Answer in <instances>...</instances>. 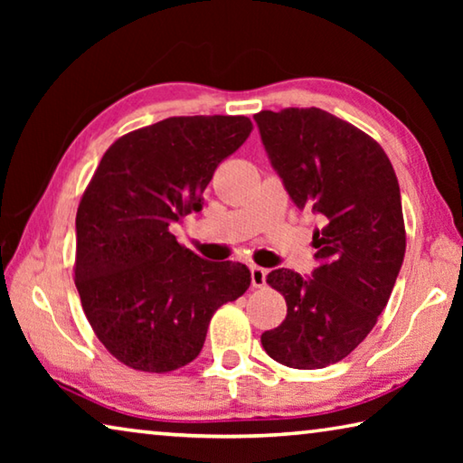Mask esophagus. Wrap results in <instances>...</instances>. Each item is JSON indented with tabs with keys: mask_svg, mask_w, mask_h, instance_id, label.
Here are the masks:
<instances>
[{
	"mask_svg": "<svg viewBox=\"0 0 463 463\" xmlns=\"http://www.w3.org/2000/svg\"><path fill=\"white\" fill-rule=\"evenodd\" d=\"M265 279H268V269L257 268V265L250 268V284H253V288H263Z\"/></svg>",
	"mask_w": 463,
	"mask_h": 463,
	"instance_id": "34e87169",
	"label": "esophagus"
}]
</instances>
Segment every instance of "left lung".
I'll list each match as a JSON object with an SVG mask.
<instances>
[{"label":"left lung","mask_w":463,"mask_h":463,"mask_svg":"<svg viewBox=\"0 0 463 463\" xmlns=\"http://www.w3.org/2000/svg\"><path fill=\"white\" fill-rule=\"evenodd\" d=\"M253 118L289 198L320 221L312 276L286 268L268 276L288 315L261 345L288 367L320 370L347 357L386 308L406 250L401 187L383 148L325 109Z\"/></svg>","instance_id":"1"}]
</instances>
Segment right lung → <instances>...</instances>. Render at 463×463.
<instances>
[{
    "instance_id": "right-lung-1",
    "label": "right lung",
    "mask_w": 463,
    "mask_h": 463,
    "mask_svg": "<svg viewBox=\"0 0 463 463\" xmlns=\"http://www.w3.org/2000/svg\"><path fill=\"white\" fill-rule=\"evenodd\" d=\"M250 128L247 116H175L101 156L77 208L75 286L93 333L132 370L194 362L214 312L247 292V265L202 260L169 229L200 213L218 163Z\"/></svg>"
}]
</instances>
